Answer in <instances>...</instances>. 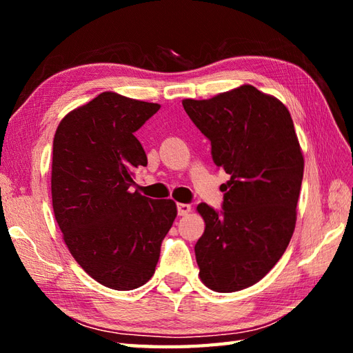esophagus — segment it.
<instances>
[{
  "instance_id": "1",
  "label": "esophagus",
  "mask_w": 353,
  "mask_h": 353,
  "mask_svg": "<svg viewBox=\"0 0 353 353\" xmlns=\"http://www.w3.org/2000/svg\"><path fill=\"white\" fill-rule=\"evenodd\" d=\"M191 212V205L188 203H177V214L179 215H186Z\"/></svg>"
}]
</instances>
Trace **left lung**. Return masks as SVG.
<instances>
[{
	"label": "left lung",
	"instance_id": "obj_1",
	"mask_svg": "<svg viewBox=\"0 0 353 353\" xmlns=\"http://www.w3.org/2000/svg\"><path fill=\"white\" fill-rule=\"evenodd\" d=\"M182 104L230 174L220 212L197 206L206 224L194 247L199 276L214 291L244 290L276 265L294 232L303 179L294 124L279 100L252 85Z\"/></svg>",
	"mask_w": 353,
	"mask_h": 353
}]
</instances>
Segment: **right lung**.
I'll return each mask as SVG.
<instances>
[{
    "label": "right lung",
    "instance_id": "add662e5",
    "mask_svg": "<svg viewBox=\"0 0 353 353\" xmlns=\"http://www.w3.org/2000/svg\"><path fill=\"white\" fill-rule=\"evenodd\" d=\"M159 108L103 92L70 112L52 141V209L65 244L112 290H134L153 276L177 215L172 200L130 191L134 171L147 165L134 132Z\"/></svg>",
    "mask_w": 353,
    "mask_h": 353
}]
</instances>
